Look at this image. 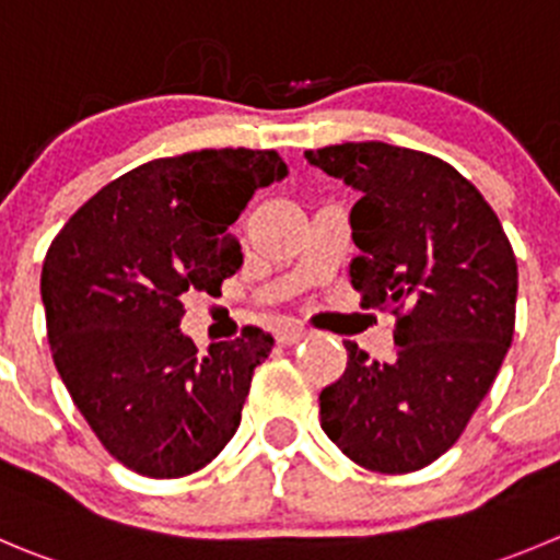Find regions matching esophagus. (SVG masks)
<instances>
[{"label": "esophagus", "mask_w": 560, "mask_h": 560, "mask_svg": "<svg viewBox=\"0 0 560 560\" xmlns=\"http://www.w3.org/2000/svg\"><path fill=\"white\" fill-rule=\"evenodd\" d=\"M305 338H307V329L300 327V324H285V327L277 332V340H280L283 346H294Z\"/></svg>", "instance_id": "esophagus-1"}]
</instances>
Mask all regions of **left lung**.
I'll use <instances>...</instances> for the list:
<instances>
[{
	"instance_id": "left-lung-1",
	"label": "left lung",
	"mask_w": 560,
	"mask_h": 560,
	"mask_svg": "<svg viewBox=\"0 0 560 560\" xmlns=\"http://www.w3.org/2000/svg\"><path fill=\"white\" fill-rule=\"evenodd\" d=\"M360 191L349 266L369 307L398 316L396 351L349 363L324 387V434L365 470L412 472L459 440L514 335L516 258L481 191L443 159L387 142L305 151Z\"/></svg>"
}]
</instances>
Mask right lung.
Wrapping results in <instances>:
<instances>
[{
	"mask_svg": "<svg viewBox=\"0 0 560 560\" xmlns=\"http://www.w3.org/2000/svg\"><path fill=\"white\" fill-rule=\"evenodd\" d=\"M275 151L220 148L153 159L106 184L51 242L40 296L55 365L117 462L148 478L209 465L242 423L258 327L200 354L180 332L184 296L236 275L231 233L255 189L283 180Z\"/></svg>",
	"mask_w": 560,
	"mask_h": 560,
	"instance_id": "obj_1",
	"label": "right lung"
}]
</instances>
